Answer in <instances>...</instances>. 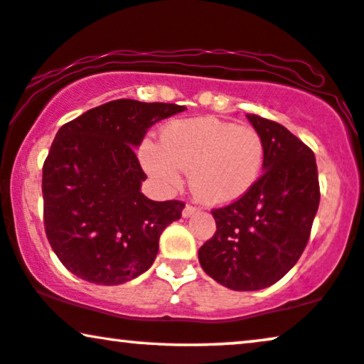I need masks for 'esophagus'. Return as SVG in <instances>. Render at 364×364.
Wrapping results in <instances>:
<instances>
[{
	"label": "esophagus",
	"mask_w": 364,
	"mask_h": 364,
	"mask_svg": "<svg viewBox=\"0 0 364 364\" xmlns=\"http://www.w3.org/2000/svg\"><path fill=\"white\" fill-rule=\"evenodd\" d=\"M195 213H198V208H196V206H193V205H190V203H188V205L185 206V210H183V216L188 218V216L195 215Z\"/></svg>",
	"instance_id": "obj_1"
}]
</instances>
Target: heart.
Wrapping results in <instances>:
<instances>
[{
	"label": "heart",
	"mask_w": 364,
	"mask_h": 364,
	"mask_svg": "<svg viewBox=\"0 0 364 364\" xmlns=\"http://www.w3.org/2000/svg\"><path fill=\"white\" fill-rule=\"evenodd\" d=\"M264 143L253 126L216 118L181 119L168 124L161 144L146 141L141 148L144 168L166 188L181 183L190 169V186L208 205L240 200L258 181Z\"/></svg>",
	"instance_id": "heart-1"
}]
</instances>
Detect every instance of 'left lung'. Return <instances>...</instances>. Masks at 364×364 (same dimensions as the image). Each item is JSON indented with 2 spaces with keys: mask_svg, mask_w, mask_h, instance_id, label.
<instances>
[{
  "mask_svg": "<svg viewBox=\"0 0 364 364\" xmlns=\"http://www.w3.org/2000/svg\"><path fill=\"white\" fill-rule=\"evenodd\" d=\"M246 116L263 138L264 171L240 200L211 211L216 231L198 251L206 274L235 291L268 288L296 264L319 206L311 148L276 121Z\"/></svg>",
  "mask_w": 364,
  "mask_h": 364,
  "instance_id": "8db88e82",
  "label": "left lung"
}]
</instances>
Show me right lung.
I'll return each instance as SVG.
<instances>
[{"instance_id":"add662e5","label":"right lung","mask_w":364,"mask_h":364,"mask_svg":"<svg viewBox=\"0 0 364 364\" xmlns=\"http://www.w3.org/2000/svg\"><path fill=\"white\" fill-rule=\"evenodd\" d=\"M173 103L116 100L58 129L43 164V221L58 259L77 278L113 287L153 264L164 228L185 203L151 201L134 146Z\"/></svg>"}]
</instances>
